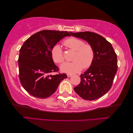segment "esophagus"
<instances>
[{
    "label": "esophagus",
    "mask_w": 133,
    "mask_h": 133,
    "mask_svg": "<svg viewBox=\"0 0 133 133\" xmlns=\"http://www.w3.org/2000/svg\"><path fill=\"white\" fill-rule=\"evenodd\" d=\"M72 74H67V77H71Z\"/></svg>",
    "instance_id": "obj_1"
}]
</instances>
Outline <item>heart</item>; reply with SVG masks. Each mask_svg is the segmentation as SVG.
I'll return each mask as SVG.
<instances>
[{
	"label": "heart",
	"instance_id": "b5f03b06",
	"mask_svg": "<svg viewBox=\"0 0 133 133\" xmlns=\"http://www.w3.org/2000/svg\"><path fill=\"white\" fill-rule=\"evenodd\" d=\"M64 45L67 48L75 51L71 62H65L61 66L62 72L74 74L80 71L83 68L87 69L92 64L95 57V51L92 45L85 43L83 40L77 38H69L64 41ZM52 59L56 64L64 61V52L59 45L56 44L51 51Z\"/></svg>",
	"mask_w": 133,
	"mask_h": 133
}]
</instances>
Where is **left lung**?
I'll list each match as a JSON object with an SVG mask.
<instances>
[{
  "label": "left lung",
  "mask_w": 133,
  "mask_h": 133,
  "mask_svg": "<svg viewBox=\"0 0 133 133\" xmlns=\"http://www.w3.org/2000/svg\"><path fill=\"white\" fill-rule=\"evenodd\" d=\"M70 33L88 42L95 51L92 64L80 75L81 82L74 88L75 92L85 100L99 98L112 87L118 68L117 54L111 44L98 34L88 31Z\"/></svg>",
  "instance_id": "1"
}]
</instances>
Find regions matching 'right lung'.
<instances>
[{
	"label": "right lung",
	"mask_w": 133,
	"mask_h": 133,
	"mask_svg": "<svg viewBox=\"0 0 133 133\" xmlns=\"http://www.w3.org/2000/svg\"><path fill=\"white\" fill-rule=\"evenodd\" d=\"M66 36V31L43 30L25 41L19 51V77L23 88L32 96L46 98L55 92L59 84L67 78L66 74H56L51 51L54 45Z\"/></svg>",
	"instance_id": "right-lung-1"
}]
</instances>
